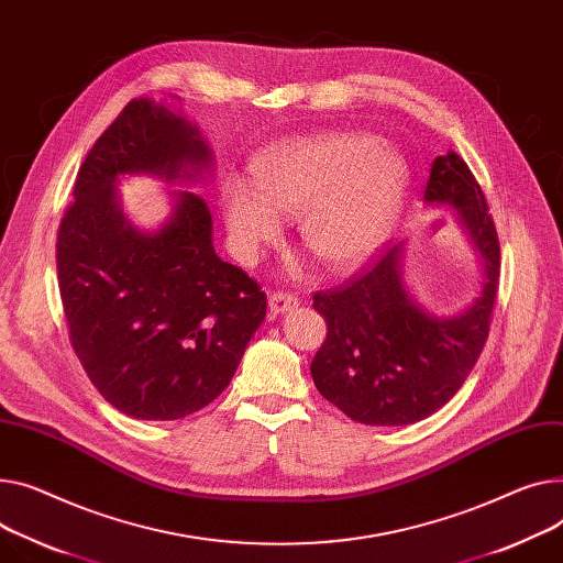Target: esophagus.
I'll list each match as a JSON object with an SVG mask.
<instances>
[{
    "label": "esophagus",
    "mask_w": 563,
    "mask_h": 563,
    "mask_svg": "<svg viewBox=\"0 0 563 563\" xmlns=\"http://www.w3.org/2000/svg\"><path fill=\"white\" fill-rule=\"evenodd\" d=\"M269 308H272V314H285L287 310L298 308V298L289 291H274L269 296Z\"/></svg>",
    "instance_id": "1"
}]
</instances>
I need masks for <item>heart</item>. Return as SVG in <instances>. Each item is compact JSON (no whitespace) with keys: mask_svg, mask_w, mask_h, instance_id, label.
Segmentation results:
<instances>
[{"mask_svg":"<svg viewBox=\"0 0 563 563\" xmlns=\"http://www.w3.org/2000/svg\"><path fill=\"white\" fill-rule=\"evenodd\" d=\"M253 185L221 187V212L238 255L255 260L283 233V217L298 214L303 246L334 274L376 253L398 219L407 167L389 144L362 133L328 131L262 152Z\"/></svg>","mask_w":563,"mask_h":563,"instance_id":"b5f03b06","label":"heart"}]
</instances>
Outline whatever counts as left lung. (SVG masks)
I'll list each match as a JSON object with an SVG mask.
<instances>
[{
	"label": "left lung",
	"mask_w": 563,
	"mask_h": 563,
	"mask_svg": "<svg viewBox=\"0 0 563 563\" xmlns=\"http://www.w3.org/2000/svg\"><path fill=\"white\" fill-rule=\"evenodd\" d=\"M423 201L455 208L482 260L484 283L466 310L432 317L409 296L402 244L346 287L314 294L328 334L312 360V380L364 426H409L434 415L460 391L489 336L500 244L482 187L455 152L434 158Z\"/></svg>",
	"instance_id": "1"
}]
</instances>
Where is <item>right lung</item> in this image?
<instances>
[{"label":"right lung","instance_id":"right-lung-1","mask_svg":"<svg viewBox=\"0 0 563 563\" xmlns=\"http://www.w3.org/2000/svg\"><path fill=\"white\" fill-rule=\"evenodd\" d=\"M210 167L195 124L165 103L133 99L90 148L58 227L71 349L97 391L140 421L183 419L212 402L267 314V294L214 253L199 195L176 192L154 233L122 212V176L197 183Z\"/></svg>","mask_w":563,"mask_h":563}]
</instances>
